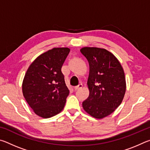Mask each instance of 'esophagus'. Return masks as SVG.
Segmentation results:
<instances>
[{
    "mask_svg": "<svg viewBox=\"0 0 150 150\" xmlns=\"http://www.w3.org/2000/svg\"><path fill=\"white\" fill-rule=\"evenodd\" d=\"M83 87V85L82 84H79V85H77V86H75V87H74V89L75 90H79V89H80V88H81Z\"/></svg>",
    "mask_w": 150,
    "mask_h": 150,
    "instance_id": "1",
    "label": "esophagus"
}]
</instances>
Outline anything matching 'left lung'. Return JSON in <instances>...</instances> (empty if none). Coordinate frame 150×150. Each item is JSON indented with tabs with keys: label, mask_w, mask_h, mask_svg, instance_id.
I'll return each mask as SVG.
<instances>
[{
	"label": "left lung",
	"mask_w": 150,
	"mask_h": 150,
	"mask_svg": "<svg viewBox=\"0 0 150 150\" xmlns=\"http://www.w3.org/2000/svg\"><path fill=\"white\" fill-rule=\"evenodd\" d=\"M80 51L89 64V96L83 102V108L93 117L103 118L123 100L126 88L124 69L117 58L105 49L85 47Z\"/></svg>",
	"instance_id": "8db88e82"
}]
</instances>
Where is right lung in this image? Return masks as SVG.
I'll return each mask as SVG.
<instances>
[{"mask_svg":"<svg viewBox=\"0 0 150 150\" xmlns=\"http://www.w3.org/2000/svg\"><path fill=\"white\" fill-rule=\"evenodd\" d=\"M70 49L54 47L39 55L28 69L22 82V93L35 114L44 118L62 111L69 91L62 67Z\"/></svg>","mask_w":150,"mask_h":150,"instance_id":"add662e5","label":"right lung"}]
</instances>
